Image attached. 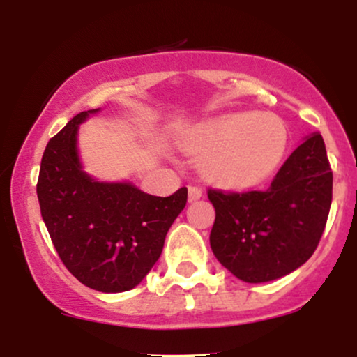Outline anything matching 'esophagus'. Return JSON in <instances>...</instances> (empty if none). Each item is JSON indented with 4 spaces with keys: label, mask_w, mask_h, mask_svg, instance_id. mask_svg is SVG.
Returning a JSON list of instances; mask_svg holds the SVG:
<instances>
[{
    "label": "esophagus",
    "mask_w": 357,
    "mask_h": 357,
    "mask_svg": "<svg viewBox=\"0 0 357 357\" xmlns=\"http://www.w3.org/2000/svg\"><path fill=\"white\" fill-rule=\"evenodd\" d=\"M202 196H203V191L199 190V188H196V186L188 188V199H190L191 203L192 202H198V199L202 198Z\"/></svg>",
    "instance_id": "34e87169"
}]
</instances>
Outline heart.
<instances>
[{
  "mask_svg": "<svg viewBox=\"0 0 357 357\" xmlns=\"http://www.w3.org/2000/svg\"><path fill=\"white\" fill-rule=\"evenodd\" d=\"M188 155H199L203 181L240 191L268 178L285 158L289 129L273 114L235 112L188 127L176 139Z\"/></svg>",
  "mask_w": 357,
  "mask_h": 357,
  "instance_id": "obj_1",
  "label": "heart"
}]
</instances>
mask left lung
Wrapping results in <instances>:
<instances>
[{
	"instance_id": "1",
	"label": "left lung",
	"mask_w": 357,
	"mask_h": 357,
	"mask_svg": "<svg viewBox=\"0 0 357 357\" xmlns=\"http://www.w3.org/2000/svg\"><path fill=\"white\" fill-rule=\"evenodd\" d=\"M208 198L216 211L210 245L225 268L248 284L289 275L312 257L333 202L322 136H307L267 191L210 190Z\"/></svg>"
}]
</instances>
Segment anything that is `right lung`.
I'll return each mask as SVG.
<instances>
[{"mask_svg": "<svg viewBox=\"0 0 357 357\" xmlns=\"http://www.w3.org/2000/svg\"><path fill=\"white\" fill-rule=\"evenodd\" d=\"M100 109L77 114L47 144L40 166L42 218L65 267L104 294L142 282L161 257L167 230L184 210L188 190L147 195L130 181H99L80 161L79 129Z\"/></svg>", "mask_w": 357, "mask_h": 357, "instance_id": "obj_1", "label": "right lung"}]
</instances>
